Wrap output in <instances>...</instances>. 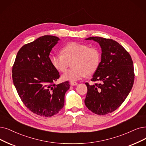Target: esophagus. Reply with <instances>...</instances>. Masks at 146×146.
Returning <instances> with one entry per match:
<instances>
[{"label":"esophagus","mask_w":146,"mask_h":146,"mask_svg":"<svg viewBox=\"0 0 146 146\" xmlns=\"http://www.w3.org/2000/svg\"><path fill=\"white\" fill-rule=\"evenodd\" d=\"M70 84L71 86H77L78 84V83L75 82V81H70Z\"/></svg>","instance_id":"esophagus-1"}]
</instances>
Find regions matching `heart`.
<instances>
[{"instance_id":"1","label":"heart","mask_w":146,"mask_h":146,"mask_svg":"<svg viewBox=\"0 0 146 146\" xmlns=\"http://www.w3.org/2000/svg\"><path fill=\"white\" fill-rule=\"evenodd\" d=\"M62 53L50 57L51 65L57 71L63 72L67 69L69 62L74 59L73 67L75 68L63 74V80L74 81L83 79L88 74L94 73L100 65V51L86 44L71 42L63 46Z\"/></svg>"}]
</instances>
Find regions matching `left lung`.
<instances>
[{"instance_id":"left-lung-1","label":"left lung","mask_w":146,"mask_h":146,"mask_svg":"<svg viewBox=\"0 0 146 146\" xmlns=\"http://www.w3.org/2000/svg\"><path fill=\"white\" fill-rule=\"evenodd\" d=\"M86 39L99 43L102 54L91 80L101 83H85L87 92L84 103L93 113L105 115L118 108L131 92L135 78L133 62L123 46L111 39L96 36Z\"/></svg>"}]
</instances>
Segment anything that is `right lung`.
Returning <instances> with one entry per match:
<instances>
[{
  "instance_id": "right-lung-1",
  "label": "right lung",
  "mask_w": 146,
  "mask_h": 146,
  "mask_svg": "<svg viewBox=\"0 0 146 146\" xmlns=\"http://www.w3.org/2000/svg\"><path fill=\"white\" fill-rule=\"evenodd\" d=\"M60 39L44 35L25 44L17 53L13 66V80L25 106L43 117H51L64 106L69 81L56 85L58 71L51 65L49 55Z\"/></svg>"
}]
</instances>
